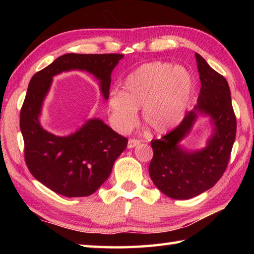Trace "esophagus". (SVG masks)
I'll return each mask as SVG.
<instances>
[{
	"label": "esophagus",
	"instance_id": "obj_1",
	"mask_svg": "<svg viewBox=\"0 0 254 254\" xmlns=\"http://www.w3.org/2000/svg\"><path fill=\"white\" fill-rule=\"evenodd\" d=\"M139 143H141V141H139V139L130 138V139H128V142H127V147L128 148H133V147H135L136 145H138Z\"/></svg>",
	"mask_w": 254,
	"mask_h": 254
}]
</instances>
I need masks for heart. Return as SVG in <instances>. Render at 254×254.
Segmentation results:
<instances>
[{"instance_id": "obj_1", "label": "heart", "mask_w": 254, "mask_h": 254, "mask_svg": "<svg viewBox=\"0 0 254 254\" xmlns=\"http://www.w3.org/2000/svg\"><path fill=\"white\" fill-rule=\"evenodd\" d=\"M192 88L186 68L161 61L143 64L126 78L122 91H111L107 101L109 122L119 133H127L135 126L136 110L143 108V121L149 128L168 131L185 117Z\"/></svg>"}]
</instances>
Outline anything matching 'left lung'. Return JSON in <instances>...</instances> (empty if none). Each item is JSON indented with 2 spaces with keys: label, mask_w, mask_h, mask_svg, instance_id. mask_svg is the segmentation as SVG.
Wrapping results in <instances>:
<instances>
[{
  "label": "left lung",
  "mask_w": 254,
  "mask_h": 254,
  "mask_svg": "<svg viewBox=\"0 0 254 254\" xmlns=\"http://www.w3.org/2000/svg\"><path fill=\"white\" fill-rule=\"evenodd\" d=\"M201 90L197 104L182 122L159 139H153L149 176L165 195L188 199L213 188L222 178L230 159L237 121L227 80L195 53ZM198 114L211 117L214 132L207 147L188 152L179 143L190 130Z\"/></svg>",
  "instance_id": "8db88e82"
}]
</instances>
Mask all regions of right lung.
<instances>
[{"label": "right lung", "instance_id": "add662e5", "mask_svg": "<svg viewBox=\"0 0 254 254\" xmlns=\"http://www.w3.org/2000/svg\"><path fill=\"white\" fill-rule=\"evenodd\" d=\"M123 55L67 53L31 77L20 110L25 161L42 185L67 197L88 196L109 178L116 159L127 148V138L99 119H90L75 133L58 136L41 127L39 116L52 77L71 69L93 74L101 94L109 98L111 73Z\"/></svg>", "mask_w": 254, "mask_h": 254}]
</instances>
